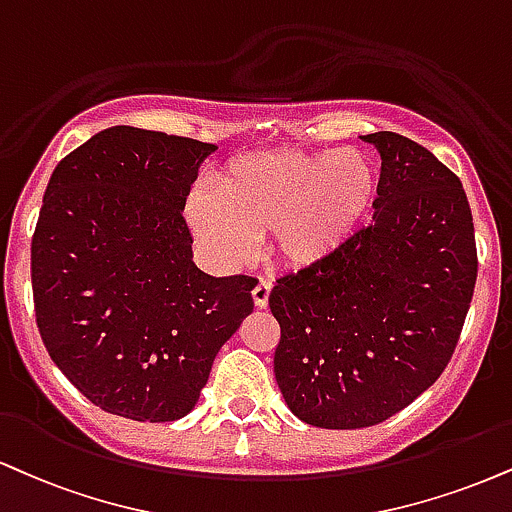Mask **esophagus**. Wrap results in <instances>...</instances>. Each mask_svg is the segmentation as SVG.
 Instances as JSON below:
<instances>
[{
  "mask_svg": "<svg viewBox=\"0 0 512 512\" xmlns=\"http://www.w3.org/2000/svg\"><path fill=\"white\" fill-rule=\"evenodd\" d=\"M269 293H272V283H269V281L257 283L255 291H252V303H255L257 310H267Z\"/></svg>",
  "mask_w": 512,
  "mask_h": 512,
  "instance_id": "34e87169",
  "label": "esophagus"
}]
</instances>
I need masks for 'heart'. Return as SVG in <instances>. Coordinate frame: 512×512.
Masks as SVG:
<instances>
[{
	"instance_id": "obj_1",
	"label": "heart",
	"mask_w": 512,
	"mask_h": 512,
	"mask_svg": "<svg viewBox=\"0 0 512 512\" xmlns=\"http://www.w3.org/2000/svg\"><path fill=\"white\" fill-rule=\"evenodd\" d=\"M377 169L355 147L276 150L233 159L212 195H190L186 221L214 260L238 264L269 233L281 267L310 269L336 255L365 224L377 200Z\"/></svg>"
}]
</instances>
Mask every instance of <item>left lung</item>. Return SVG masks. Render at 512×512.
<instances>
[{
  "label": "left lung",
  "instance_id": "8db88e82",
  "mask_svg": "<svg viewBox=\"0 0 512 512\" xmlns=\"http://www.w3.org/2000/svg\"><path fill=\"white\" fill-rule=\"evenodd\" d=\"M381 174L374 221L336 255L276 281V384L298 420L362 429L424 393L451 360L477 281L460 178L391 131L362 135Z\"/></svg>",
  "mask_w": 512,
  "mask_h": 512
}]
</instances>
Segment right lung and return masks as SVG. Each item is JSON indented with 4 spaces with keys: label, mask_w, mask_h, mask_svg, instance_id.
Masks as SVG:
<instances>
[{
    "label": "right lung",
    "mask_w": 512,
    "mask_h": 512,
    "mask_svg": "<svg viewBox=\"0 0 512 512\" xmlns=\"http://www.w3.org/2000/svg\"><path fill=\"white\" fill-rule=\"evenodd\" d=\"M212 152L116 126L49 178L30 248L35 317L54 365L104 412L186 417L255 307V279H214L193 262L183 207Z\"/></svg>",
    "instance_id": "1"
}]
</instances>
